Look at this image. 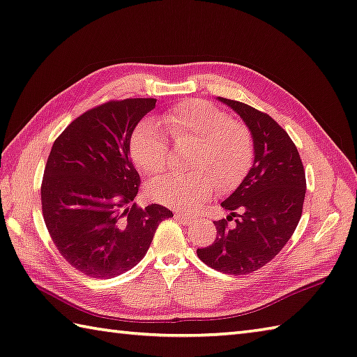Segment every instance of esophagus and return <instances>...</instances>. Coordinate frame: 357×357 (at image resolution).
<instances>
[{
    "instance_id": "1",
    "label": "esophagus",
    "mask_w": 357,
    "mask_h": 357,
    "mask_svg": "<svg viewBox=\"0 0 357 357\" xmlns=\"http://www.w3.org/2000/svg\"><path fill=\"white\" fill-rule=\"evenodd\" d=\"M176 220H178L180 224H183V225H188V224H191L192 222V216H188V214H183V213H176Z\"/></svg>"
}]
</instances>
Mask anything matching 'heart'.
<instances>
[{"label":"heart","instance_id":"b5f03b06","mask_svg":"<svg viewBox=\"0 0 357 357\" xmlns=\"http://www.w3.org/2000/svg\"><path fill=\"white\" fill-rule=\"evenodd\" d=\"M161 125L178 144H194L191 172L167 174L147 183L151 200L192 211L220 191L236 188L253 161V139L247 127L204 99H188L167 110ZM130 155L147 176L166 169L171 146L157 121L146 119L132 133Z\"/></svg>","mask_w":357,"mask_h":357}]
</instances>
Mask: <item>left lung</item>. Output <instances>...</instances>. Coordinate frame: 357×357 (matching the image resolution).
<instances>
[{
    "label": "left lung",
    "mask_w": 357,
    "mask_h": 357,
    "mask_svg": "<svg viewBox=\"0 0 357 357\" xmlns=\"http://www.w3.org/2000/svg\"><path fill=\"white\" fill-rule=\"evenodd\" d=\"M219 100L250 129L255 160L236 191L222 202L230 216L214 222L216 241L197 248V257L214 271L245 275L277 257L297 228L306 194L305 167L297 146L272 116L239 100Z\"/></svg>",
    "instance_id": "8db88e82"
}]
</instances>
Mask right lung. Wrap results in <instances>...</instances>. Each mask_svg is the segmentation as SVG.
<instances>
[{
    "instance_id": "right-lung-1",
    "label": "right lung",
    "mask_w": 357,
    "mask_h": 357,
    "mask_svg": "<svg viewBox=\"0 0 357 357\" xmlns=\"http://www.w3.org/2000/svg\"><path fill=\"white\" fill-rule=\"evenodd\" d=\"M153 98L109 100L77 116L54 141L42 180L50 236L68 264L91 278L135 267L151 247L166 206L133 204L139 174L130 137Z\"/></svg>"
}]
</instances>
